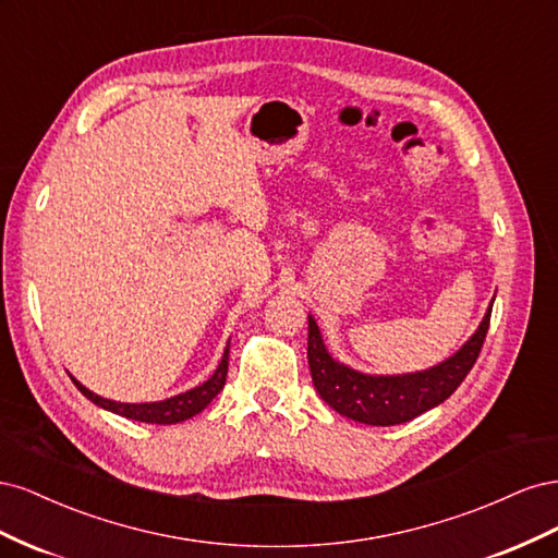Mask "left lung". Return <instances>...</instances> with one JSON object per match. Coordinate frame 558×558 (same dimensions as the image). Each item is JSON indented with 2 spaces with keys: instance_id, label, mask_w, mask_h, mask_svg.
Listing matches in <instances>:
<instances>
[{
  "instance_id": "1",
  "label": "left lung",
  "mask_w": 558,
  "mask_h": 558,
  "mask_svg": "<svg viewBox=\"0 0 558 558\" xmlns=\"http://www.w3.org/2000/svg\"><path fill=\"white\" fill-rule=\"evenodd\" d=\"M492 307L486 310L475 335L451 359L424 373L396 377L363 375L337 363L320 340L316 320L310 316L307 359L316 391L335 412L367 426H396L412 421L445 402L468 377L486 340Z\"/></svg>"
}]
</instances>
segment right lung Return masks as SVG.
Returning a JSON list of instances; mask_svg holds the SVG:
<instances>
[{"label": "right lung", "instance_id": "obj_1", "mask_svg": "<svg viewBox=\"0 0 558 558\" xmlns=\"http://www.w3.org/2000/svg\"><path fill=\"white\" fill-rule=\"evenodd\" d=\"M228 353H230V344L226 347L223 359H221V363H218L216 373L205 384H199V386L191 388V391L179 393L174 398L160 400V402H116V400H107L102 396L88 391V388L83 386L81 381H76L72 375L70 377H72V381H74L78 391L86 396L90 402H95L97 408L109 410L113 414H121V416L132 418V421H144V424L167 426V424H179V421H185V418L199 414L218 393H221V388L226 386V377H228Z\"/></svg>", "mask_w": 558, "mask_h": 558}]
</instances>
